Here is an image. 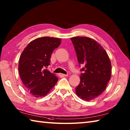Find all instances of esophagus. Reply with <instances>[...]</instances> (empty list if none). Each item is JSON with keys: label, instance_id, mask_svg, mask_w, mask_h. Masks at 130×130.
<instances>
[{"label": "esophagus", "instance_id": "esophagus-1", "mask_svg": "<svg viewBox=\"0 0 130 130\" xmlns=\"http://www.w3.org/2000/svg\"><path fill=\"white\" fill-rule=\"evenodd\" d=\"M59 75L60 77H65V76H67V75H65V74H62V73H59Z\"/></svg>", "mask_w": 130, "mask_h": 130}]
</instances>
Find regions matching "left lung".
Returning a JSON list of instances; mask_svg holds the SVG:
<instances>
[{
	"label": "left lung",
	"mask_w": 130,
	"mask_h": 130,
	"mask_svg": "<svg viewBox=\"0 0 130 130\" xmlns=\"http://www.w3.org/2000/svg\"><path fill=\"white\" fill-rule=\"evenodd\" d=\"M81 69L80 82L76 93L81 99L90 101L102 94L110 80L111 64L109 56L96 41L86 37L71 38Z\"/></svg>",
	"instance_id": "1"
}]
</instances>
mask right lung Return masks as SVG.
<instances>
[{"label": "right lung", "mask_w": 130, "mask_h": 130, "mask_svg": "<svg viewBox=\"0 0 130 130\" xmlns=\"http://www.w3.org/2000/svg\"><path fill=\"white\" fill-rule=\"evenodd\" d=\"M61 43L60 38L43 37L31 41L20 57L19 72L29 93L36 98L44 97L57 84L58 78L45 69L51 55Z\"/></svg>", "instance_id": "add662e5"}]
</instances>
